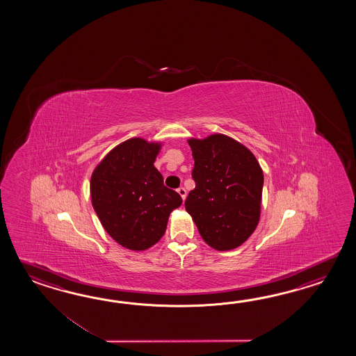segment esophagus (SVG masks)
<instances>
[{"label": "esophagus", "instance_id": "obj_1", "mask_svg": "<svg viewBox=\"0 0 356 356\" xmlns=\"http://www.w3.org/2000/svg\"><path fill=\"white\" fill-rule=\"evenodd\" d=\"M177 192H178V195L181 196V200L184 201V200H186V196H187L186 189L183 188V187H179V188L177 189Z\"/></svg>", "mask_w": 356, "mask_h": 356}]
</instances>
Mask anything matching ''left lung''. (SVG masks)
Masks as SVG:
<instances>
[{"mask_svg":"<svg viewBox=\"0 0 356 356\" xmlns=\"http://www.w3.org/2000/svg\"><path fill=\"white\" fill-rule=\"evenodd\" d=\"M195 159L196 188L186 210L206 244L216 250L242 245L261 218L264 172L247 146L233 137L212 134L187 140Z\"/></svg>","mask_w":356,"mask_h":356,"instance_id":"8db88e82","label":"left lung"}]
</instances>
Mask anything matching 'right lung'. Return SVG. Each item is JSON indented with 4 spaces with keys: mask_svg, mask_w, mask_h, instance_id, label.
<instances>
[{
    "mask_svg": "<svg viewBox=\"0 0 356 356\" xmlns=\"http://www.w3.org/2000/svg\"><path fill=\"white\" fill-rule=\"evenodd\" d=\"M163 141L132 137L117 145L94 168L91 204L108 234L123 248L149 250L167 230L170 212L181 204L154 167Z\"/></svg>",
    "mask_w": 356,
    "mask_h": 356,
    "instance_id": "right-lung-1",
    "label": "right lung"
}]
</instances>
